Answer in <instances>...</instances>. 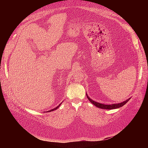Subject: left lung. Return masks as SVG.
<instances>
[{"label":"left lung","instance_id":"left-lung-1","mask_svg":"<svg viewBox=\"0 0 148 148\" xmlns=\"http://www.w3.org/2000/svg\"><path fill=\"white\" fill-rule=\"evenodd\" d=\"M86 96H87L88 99H89V101H90L92 104H93L97 107H99V108L103 109H114L119 108V107H121L123 106H124L130 99V98H129V99H128L127 100L125 101L124 102H122L121 103H118V104H111V105H106V104H101V103L97 102L95 101H92L91 98H89V97L87 95V94H86Z\"/></svg>","mask_w":148,"mask_h":148}]
</instances>
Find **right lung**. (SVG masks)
<instances>
[{
  "instance_id": "obj_1",
  "label": "right lung",
  "mask_w": 148,
  "mask_h": 148,
  "mask_svg": "<svg viewBox=\"0 0 148 148\" xmlns=\"http://www.w3.org/2000/svg\"><path fill=\"white\" fill-rule=\"evenodd\" d=\"M60 106V105H59V106H58L57 107H56V108H54V109H51V110H49V111H47V112H51V111H53V110H56V109H57L58 108H59V106Z\"/></svg>"
}]
</instances>
